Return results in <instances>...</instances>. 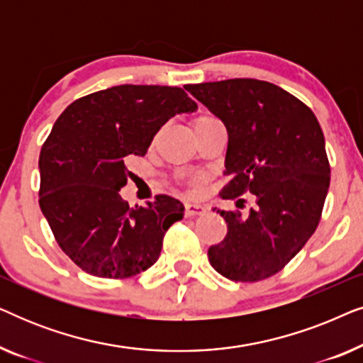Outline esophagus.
Listing matches in <instances>:
<instances>
[{"label":"esophagus","instance_id":"1","mask_svg":"<svg viewBox=\"0 0 363 363\" xmlns=\"http://www.w3.org/2000/svg\"><path fill=\"white\" fill-rule=\"evenodd\" d=\"M205 211H206V208L203 205H198V203H185V216L186 218L200 216Z\"/></svg>","mask_w":363,"mask_h":363}]
</instances>
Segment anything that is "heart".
<instances>
[{
  "label": "heart",
  "mask_w": 363,
  "mask_h": 363,
  "mask_svg": "<svg viewBox=\"0 0 363 363\" xmlns=\"http://www.w3.org/2000/svg\"><path fill=\"white\" fill-rule=\"evenodd\" d=\"M205 117H208V116H203V117H198V118H205ZM198 118H196V121H198Z\"/></svg>",
  "instance_id": "1"
}]
</instances>
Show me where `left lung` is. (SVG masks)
<instances>
[{
  "label": "left lung",
  "mask_w": 363,
  "mask_h": 363,
  "mask_svg": "<svg viewBox=\"0 0 363 363\" xmlns=\"http://www.w3.org/2000/svg\"><path fill=\"white\" fill-rule=\"evenodd\" d=\"M185 89L226 127L230 182L221 198L235 200L250 191L256 201L247 215L213 208L225 218L228 233L208 250L210 264L236 282L274 276L314 235L329 191L330 167L319 122L299 99L257 79Z\"/></svg>",
  "instance_id": "left-lung-1"
}]
</instances>
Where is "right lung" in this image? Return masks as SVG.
<instances>
[{
  "mask_svg": "<svg viewBox=\"0 0 363 363\" xmlns=\"http://www.w3.org/2000/svg\"><path fill=\"white\" fill-rule=\"evenodd\" d=\"M196 108L180 87L123 84L77 99L59 116L39 155V206L82 271L123 279L158 259L185 206L158 195L130 208L118 191L132 177L127 162L145 155L163 123Z\"/></svg>",
  "mask_w": 363,
  "mask_h": 363,
  "instance_id": "add662e5",
  "label": "right lung"
}]
</instances>
